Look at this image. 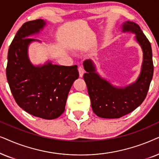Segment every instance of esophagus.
Masks as SVG:
<instances>
[{
  "mask_svg": "<svg viewBox=\"0 0 159 159\" xmlns=\"http://www.w3.org/2000/svg\"><path fill=\"white\" fill-rule=\"evenodd\" d=\"M78 72H79V75L80 77H83L84 75V69L83 67L80 66L78 67Z\"/></svg>",
  "mask_w": 159,
  "mask_h": 159,
  "instance_id": "34e87169",
  "label": "esophagus"
}]
</instances>
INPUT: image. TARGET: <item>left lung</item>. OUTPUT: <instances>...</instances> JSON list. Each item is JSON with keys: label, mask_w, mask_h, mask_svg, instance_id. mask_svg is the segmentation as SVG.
Returning a JSON list of instances; mask_svg holds the SVG:
<instances>
[{"label": "left lung", "mask_w": 159, "mask_h": 159, "mask_svg": "<svg viewBox=\"0 0 159 159\" xmlns=\"http://www.w3.org/2000/svg\"><path fill=\"white\" fill-rule=\"evenodd\" d=\"M123 32H131L143 52L141 72L137 81L125 87H116L96 72L91 60L84 62V79L94 113L104 118H118L131 113L142 104L148 92L153 75L152 48L148 39L136 23L127 21L122 25Z\"/></svg>", "instance_id": "1"}]
</instances>
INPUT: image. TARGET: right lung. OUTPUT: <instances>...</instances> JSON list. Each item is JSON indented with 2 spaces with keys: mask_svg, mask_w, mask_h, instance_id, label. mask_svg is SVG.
Segmentation results:
<instances>
[{
  "mask_svg": "<svg viewBox=\"0 0 159 159\" xmlns=\"http://www.w3.org/2000/svg\"><path fill=\"white\" fill-rule=\"evenodd\" d=\"M46 25L43 20L24 23L9 46L6 78L16 102L25 111L36 117L52 120L65 111L68 93L78 78L77 65L46 64L34 66L27 49L33 41L30 35L39 33Z\"/></svg>",
  "mask_w": 159,
  "mask_h": 159,
  "instance_id": "right-lung-1",
  "label": "right lung"
}]
</instances>
